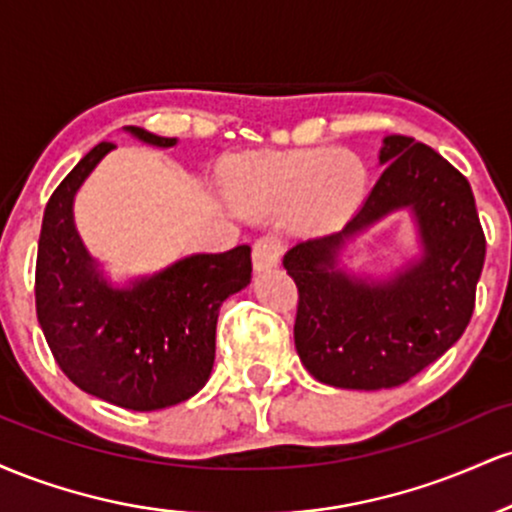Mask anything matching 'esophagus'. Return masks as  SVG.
Masks as SVG:
<instances>
[{"label": "esophagus", "instance_id": "34e87169", "mask_svg": "<svg viewBox=\"0 0 512 512\" xmlns=\"http://www.w3.org/2000/svg\"><path fill=\"white\" fill-rule=\"evenodd\" d=\"M281 250H284V243H281L279 236L274 233H267V236L257 238V243L252 245V264H255L257 272H267L279 264Z\"/></svg>", "mask_w": 512, "mask_h": 512}]
</instances>
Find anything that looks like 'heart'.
<instances>
[{"mask_svg": "<svg viewBox=\"0 0 512 512\" xmlns=\"http://www.w3.org/2000/svg\"><path fill=\"white\" fill-rule=\"evenodd\" d=\"M228 197L248 214H279L291 231L322 236L344 226L368 192V168L349 149L308 146L238 156L228 168Z\"/></svg>", "mask_w": 512, "mask_h": 512, "instance_id": "1", "label": "heart"}]
</instances>
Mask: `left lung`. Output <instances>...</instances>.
<instances>
[{"instance_id": "obj_1", "label": "left lung", "mask_w": 512, "mask_h": 512, "mask_svg": "<svg viewBox=\"0 0 512 512\" xmlns=\"http://www.w3.org/2000/svg\"><path fill=\"white\" fill-rule=\"evenodd\" d=\"M380 166L383 175L342 231L284 255L298 286V356L315 380L344 390L397 387L443 356L467 330L486 255L460 170L402 134L383 139ZM399 208H409L420 228V260L385 282L344 273L345 240Z\"/></svg>"}]
</instances>
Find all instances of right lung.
Returning a JSON list of instances; mask_svg holds the SVG:
<instances>
[{
    "instance_id": "1",
    "label": "right lung",
    "mask_w": 512,
    "mask_h": 512,
    "mask_svg": "<svg viewBox=\"0 0 512 512\" xmlns=\"http://www.w3.org/2000/svg\"><path fill=\"white\" fill-rule=\"evenodd\" d=\"M154 146H175L125 127ZM115 144L76 163L45 207L35 262V310L45 339L76 387L122 409L156 411L202 390L214 368L216 320L228 296L250 284V245L190 255L117 289L74 226V195Z\"/></svg>"
}]
</instances>
